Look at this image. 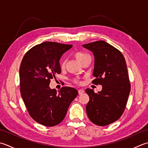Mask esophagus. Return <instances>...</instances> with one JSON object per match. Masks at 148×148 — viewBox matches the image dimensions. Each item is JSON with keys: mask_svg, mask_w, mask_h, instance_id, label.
<instances>
[{"mask_svg": "<svg viewBox=\"0 0 148 148\" xmlns=\"http://www.w3.org/2000/svg\"><path fill=\"white\" fill-rule=\"evenodd\" d=\"M84 90L83 89H79L78 90V93H79V94H82L84 93Z\"/></svg>", "mask_w": 148, "mask_h": 148, "instance_id": "esophagus-1", "label": "esophagus"}]
</instances>
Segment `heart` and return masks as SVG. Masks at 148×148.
<instances>
[{
  "mask_svg": "<svg viewBox=\"0 0 148 148\" xmlns=\"http://www.w3.org/2000/svg\"><path fill=\"white\" fill-rule=\"evenodd\" d=\"M74 56L76 58V60L78 61V62L81 63V64H82V63L85 62V60L90 58V56L88 54L83 53V52H81V51L76 52V53H74ZM65 63H66L65 60H64V59L61 61V62H60L61 67L64 68L65 66ZM74 82L76 83H79V81L78 79H75Z\"/></svg>",
  "mask_w": 148,
  "mask_h": 148,
  "instance_id": "1",
  "label": "heart"
}]
</instances>
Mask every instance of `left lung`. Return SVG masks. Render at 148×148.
I'll use <instances>...</instances> for the list:
<instances>
[{
  "label": "left lung",
  "mask_w": 148,
  "mask_h": 148,
  "mask_svg": "<svg viewBox=\"0 0 148 148\" xmlns=\"http://www.w3.org/2000/svg\"><path fill=\"white\" fill-rule=\"evenodd\" d=\"M83 47L92 51L94 56L93 76L95 79L92 83L102 85V90L98 93L86 89L90 97L86 114L96 125H108L122 115L128 99L131 87L126 61L118 49L103 40Z\"/></svg>",
  "instance_id": "8db88e82"
}]
</instances>
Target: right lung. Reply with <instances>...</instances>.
<instances>
[{"mask_svg": "<svg viewBox=\"0 0 148 148\" xmlns=\"http://www.w3.org/2000/svg\"><path fill=\"white\" fill-rule=\"evenodd\" d=\"M72 45L45 42L24 55L20 66V92L30 116L45 126H54L65 118L69 106L78 94L63 86L58 92L49 87L51 79L61 73L60 60Z\"/></svg>", "mask_w": 148, "mask_h": 148, "instance_id": "1", "label": "right lung"}]
</instances>
